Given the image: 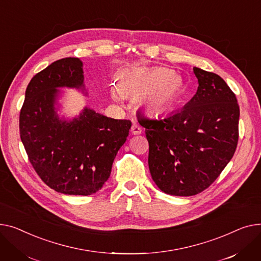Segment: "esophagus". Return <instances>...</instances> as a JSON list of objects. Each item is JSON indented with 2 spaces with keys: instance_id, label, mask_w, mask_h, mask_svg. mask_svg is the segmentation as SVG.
Here are the masks:
<instances>
[{
  "instance_id": "1",
  "label": "esophagus",
  "mask_w": 261,
  "mask_h": 261,
  "mask_svg": "<svg viewBox=\"0 0 261 261\" xmlns=\"http://www.w3.org/2000/svg\"><path fill=\"white\" fill-rule=\"evenodd\" d=\"M130 132H132V134H134V135H139V134H141L142 128H141V126H140L139 124L134 123V124L132 125V127H130Z\"/></svg>"
}]
</instances>
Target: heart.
<instances>
[{"label":"heart","mask_w":261,"mask_h":261,"mask_svg":"<svg viewBox=\"0 0 261 261\" xmlns=\"http://www.w3.org/2000/svg\"><path fill=\"white\" fill-rule=\"evenodd\" d=\"M118 89L113 88L112 98L119 101L124 97L137 98L138 104L151 114H161L170 110L178 101L183 90V80L171 69L155 67L134 69L121 78Z\"/></svg>","instance_id":"heart-1"}]
</instances>
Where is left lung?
Returning a JSON list of instances; mask_svg holds the SVG:
<instances>
[{
    "mask_svg": "<svg viewBox=\"0 0 261 261\" xmlns=\"http://www.w3.org/2000/svg\"><path fill=\"white\" fill-rule=\"evenodd\" d=\"M195 96L164 118L138 115L149 144L148 167L157 187L168 195L193 196L207 189L234 156L239 105L218 74L194 67Z\"/></svg>",
    "mask_w": 261,
    "mask_h": 261,
    "instance_id": "left-lung-1",
    "label": "left lung"
}]
</instances>
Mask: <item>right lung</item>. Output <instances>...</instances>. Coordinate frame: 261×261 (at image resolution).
<instances>
[{
	"label": "right lung",
	"mask_w": 261,
	"mask_h": 261,
	"mask_svg": "<svg viewBox=\"0 0 261 261\" xmlns=\"http://www.w3.org/2000/svg\"><path fill=\"white\" fill-rule=\"evenodd\" d=\"M63 87L87 95L79 58L58 60L30 80L20 113L21 140L45 185L58 193L88 196L110 178L132 122L89 107L71 120L60 118L57 105Z\"/></svg>",
	"instance_id": "add662e5"
}]
</instances>
